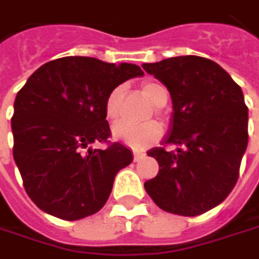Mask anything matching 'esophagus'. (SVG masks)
I'll list each match as a JSON object with an SVG mask.
<instances>
[{
    "mask_svg": "<svg viewBox=\"0 0 259 259\" xmlns=\"http://www.w3.org/2000/svg\"><path fill=\"white\" fill-rule=\"evenodd\" d=\"M145 157V153L144 151H133V160L135 162H139Z\"/></svg>",
    "mask_w": 259,
    "mask_h": 259,
    "instance_id": "esophagus-1",
    "label": "esophagus"
}]
</instances>
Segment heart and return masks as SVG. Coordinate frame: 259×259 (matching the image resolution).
<instances>
[{"label": "heart", "instance_id": "obj_1", "mask_svg": "<svg viewBox=\"0 0 259 259\" xmlns=\"http://www.w3.org/2000/svg\"><path fill=\"white\" fill-rule=\"evenodd\" d=\"M142 93L150 100L151 105L160 108L168 100L166 88L157 80H147L142 83ZM124 96V87H115L106 97L105 102V115L108 120H115L121 111V100ZM112 135L115 139L121 141L130 148L144 150L154 144L162 136V127L156 121L144 123V124H132L127 121H118L112 126Z\"/></svg>", "mask_w": 259, "mask_h": 259}]
</instances>
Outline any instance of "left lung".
I'll return each mask as SVG.
<instances>
[{"label": "left lung", "mask_w": 259, "mask_h": 259, "mask_svg": "<svg viewBox=\"0 0 259 259\" xmlns=\"http://www.w3.org/2000/svg\"><path fill=\"white\" fill-rule=\"evenodd\" d=\"M172 99L162 145L148 151L159 163L144 187L157 207L198 216L219 205L234 189L247 147V106L241 88L214 61L196 55L142 64ZM165 145H176L166 152Z\"/></svg>", "instance_id": "1"}]
</instances>
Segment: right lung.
<instances>
[{"mask_svg": "<svg viewBox=\"0 0 259 259\" xmlns=\"http://www.w3.org/2000/svg\"><path fill=\"white\" fill-rule=\"evenodd\" d=\"M139 66L64 57L43 64L19 90L12 117L13 157L26 193L45 213L78 221L108 201L114 179L132 163L120 142L93 150L111 136L105 115L108 94Z\"/></svg>", "mask_w": 259, "mask_h": 259, "instance_id": "right-lung-1", "label": "right lung"}]
</instances>
